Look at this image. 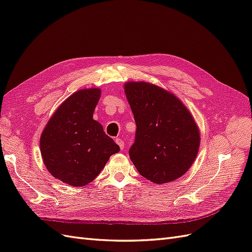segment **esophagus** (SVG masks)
<instances>
[{
	"instance_id": "1",
	"label": "esophagus",
	"mask_w": 252,
	"mask_h": 252,
	"mask_svg": "<svg viewBox=\"0 0 252 252\" xmlns=\"http://www.w3.org/2000/svg\"><path fill=\"white\" fill-rule=\"evenodd\" d=\"M116 142H117V144L120 146L121 150H123V149H124V142H123V140H122V139H117Z\"/></svg>"
}]
</instances>
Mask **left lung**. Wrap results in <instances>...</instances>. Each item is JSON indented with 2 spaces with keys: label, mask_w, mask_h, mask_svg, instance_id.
<instances>
[{
  "label": "left lung",
  "mask_w": 252,
  "mask_h": 252,
  "mask_svg": "<svg viewBox=\"0 0 252 252\" xmlns=\"http://www.w3.org/2000/svg\"><path fill=\"white\" fill-rule=\"evenodd\" d=\"M127 101L136 124L129 156L142 177L165 184L185 174L200 148L192 114L178 96L155 84L126 82Z\"/></svg>",
  "instance_id": "8db88e82"
}]
</instances>
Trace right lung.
<instances>
[{
	"instance_id": "add662e5",
	"label": "right lung",
	"mask_w": 252,
	"mask_h": 252,
	"mask_svg": "<svg viewBox=\"0 0 252 252\" xmlns=\"http://www.w3.org/2000/svg\"><path fill=\"white\" fill-rule=\"evenodd\" d=\"M100 88L75 91L61 104L40 139L43 162L52 177L73 187L85 186L102 171L119 145L94 120Z\"/></svg>"
}]
</instances>
